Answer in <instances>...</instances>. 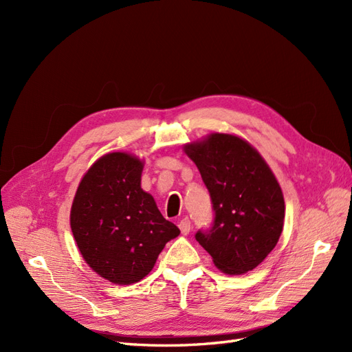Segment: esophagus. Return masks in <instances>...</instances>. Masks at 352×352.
<instances>
[{
	"label": "esophagus",
	"mask_w": 352,
	"mask_h": 352,
	"mask_svg": "<svg viewBox=\"0 0 352 352\" xmlns=\"http://www.w3.org/2000/svg\"><path fill=\"white\" fill-rule=\"evenodd\" d=\"M179 229H180V232H182L184 233V235H188V233L190 232V228H192V226H190V221H189V219H182V220H180L179 221Z\"/></svg>",
	"instance_id": "esophagus-1"
}]
</instances>
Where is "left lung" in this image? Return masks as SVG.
<instances>
[{
    "mask_svg": "<svg viewBox=\"0 0 352 352\" xmlns=\"http://www.w3.org/2000/svg\"><path fill=\"white\" fill-rule=\"evenodd\" d=\"M210 192L214 220L195 239L217 269L243 274L267 257L283 229L282 189L264 158L235 135L211 133L185 145Z\"/></svg>",
    "mask_w": 352,
    "mask_h": 352,
    "instance_id": "obj_1",
    "label": "left lung"
}]
</instances>
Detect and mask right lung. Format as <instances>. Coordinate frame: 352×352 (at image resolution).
I'll list each match as a JSON object with an SVG mask.
<instances>
[{
    "label": "right lung",
    "mask_w": 352,
    "mask_h": 352,
    "mask_svg": "<svg viewBox=\"0 0 352 352\" xmlns=\"http://www.w3.org/2000/svg\"><path fill=\"white\" fill-rule=\"evenodd\" d=\"M144 163L126 153L105 154L82 177L70 226L89 267L116 285L140 282L180 230L141 188Z\"/></svg>",
    "instance_id": "obj_1"
}]
</instances>
